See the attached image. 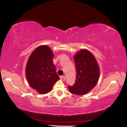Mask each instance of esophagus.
I'll use <instances>...</instances> for the list:
<instances>
[{"mask_svg": "<svg viewBox=\"0 0 127 127\" xmlns=\"http://www.w3.org/2000/svg\"><path fill=\"white\" fill-rule=\"evenodd\" d=\"M60 78L62 81L65 80V76H60Z\"/></svg>", "mask_w": 127, "mask_h": 127, "instance_id": "esophagus-1", "label": "esophagus"}]
</instances>
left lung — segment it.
Wrapping results in <instances>:
<instances>
[{
  "instance_id": "obj_1",
  "label": "left lung",
  "mask_w": 127,
  "mask_h": 127,
  "mask_svg": "<svg viewBox=\"0 0 127 127\" xmlns=\"http://www.w3.org/2000/svg\"><path fill=\"white\" fill-rule=\"evenodd\" d=\"M76 69V79L73 86L68 88L70 93L84 95L90 91L97 83L100 68L95 57L85 49H81L74 57Z\"/></svg>"
}]
</instances>
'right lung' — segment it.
Listing matches in <instances>:
<instances>
[{"label": "right lung", "mask_w": 127, "mask_h": 127, "mask_svg": "<svg viewBox=\"0 0 127 127\" xmlns=\"http://www.w3.org/2000/svg\"><path fill=\"white\" fill-rule=\"evenodd\" d=\"M53 56L49 47L42 45L32 52L27 62L25 72L27 81L40 94L49 93L59 80L53 63Z\"/></svg>", "instance_id": "add662e5"}]
</instances>
